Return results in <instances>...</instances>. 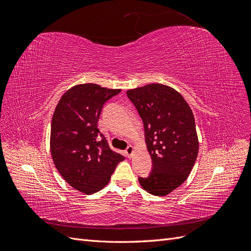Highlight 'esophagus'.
Masks as SVG:
<instances>
[{"mask_svg":"<svg viewBox=\"0 0 251 251\" xmlns=\"http://www.w3.org/2000/svg\"><path fill=\"white\" fill-rule=\"evenodd\" d=\"M126 154L128 158H132L133 154H134V147L133 146H128L127 149L126 150Z\"/></svg>","mask_w":251,"mask_h":251,"instance_id":"34e87169","label":"esophagus"}]
</instances>
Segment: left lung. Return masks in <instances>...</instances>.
<instances>
[{
  "mask_svg": "<svg viewBox=\"0 0 251 251\" xmlns=\"http://www.w3.org/2000/svg\"><path fill=\"white\" fill-rule=\"evenodd\" d=\"M142 118L153 170L139 178L144 191L166 196L191 174L199 151L193 111L178 91L162 83H149L126 91Z\"/></svg>",
  "mask_w": 251,
  "mask_h": 251,
  "instance_id": "obj_1",
  "label": "left lung"
}]
</instances>
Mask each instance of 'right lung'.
Masks as SVG:
<instances>
[{"instance_id": "add662e5", "label": "right lung", "mask_w": 251, "mask_h": 251, "mask_svg": "<svg viewBox=\"0 0 251 251\" xmlns=\"http://www.w3.org/2000/svg\"><path fill=\"white\" fill-rule=\"evenodd\" d=\"M120 89L79 83L60 97L51 121L53 163L68 184L86 195L100 191L125 157L111 150L98 128L103 103ZM101 135L104 139L98 141Z\"/></svg>"}]
</instances>
